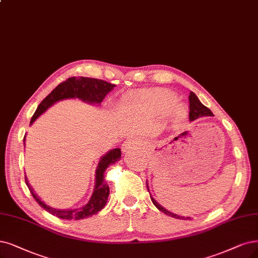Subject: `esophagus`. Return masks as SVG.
<instances>
[{
    "label": "esophagus",
    "mask_w": 258,
    "mask_h": 258,
    "mask_svg": "<svg viewBox=\"0 0 258 258\" xmlns=\"http://www.w3.org/2000/svg\"><path fill=\"white\" fill-rule=\"evenodd\" d=\"M138 146H140L139 140L136 139V138L131 137V138H127L125 141L123 142L121 148H122V151H123V152H127L128 150L134 149V148H136V147H138Z\"/></svg>",
    "instance_id": "34e87169"
}]
</instances>
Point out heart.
I'll use <instances>...</instances> for the list:
<instances>
[{
  "mask_svg": "<svg viewBox=\"0 0 258 258\" xmlns=\"http://www.w3.org/2000/svg\"><path fill=\"white\" fill-rule=\"evenodd\" d=\"M130 100L137 104L138 106L146 108L149 110H153L156 112L165 111L171 123H177L185 118L186 108L183 104L174 103L176 100L175 94L163 90V89H154L138 93L133 95Z\"/></svg>",
  "mask_w": 258,
  "mask_h": 258,
  "instance_id": "heart-1",
  "label": "heart"
}]
</instances>
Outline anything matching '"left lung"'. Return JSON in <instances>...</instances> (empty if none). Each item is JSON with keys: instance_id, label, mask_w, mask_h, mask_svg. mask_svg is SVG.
I'll return each mask as SVG.
<instances>
[{"instance_id": "1", "label": "left lung", "mask_w": 258, "mask_h": 258, "mask_svg": "<svg viewBox=\"0 0 258 258\" xmlns=\"http://www.w3.org/2000/svg\"><path fill=\"white\" fill-rule=\"evenodd\" d=\"M189 109H190V111H189V121H195L199 118H203V117H213L214 116L212 110L207 108L206 106H204V105L201 102H200V100L198 99V97L192 91L190 92V94H189ZM147 188L149 190L148 184H147ZM151 200H152V202H153V204L159 209L160 212H163L164 214H166L170 217H173L175 219H180V220H190V219H191L190 217L178 216L176 214L171 213V212L167 211L166 208L161 206L159 203H157L152 197H151Z\"/></svg>"}]
</instances>
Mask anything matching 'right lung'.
Masks as SVG:
<instances>
[{
	"label": "right lung",
	"mask_w": 258,
	"mask_h": 258,
	"mask_svg": "<svg viewBox=\"0 0 258 258\" xmlns=\"http://www.w3.org/2000/svg\"><path fill=\"white\" fill-rule=\"evenodd\" d=\"M114 86L116 85L110 84L108 82L98 79L84 78V76H79V78L73 76V78H69L68 80L57 86V87L47 95L46 98H44L39 105H38L34 116L31 119V125L41 113H43L56 102L64 99H80L90 104H101L104 98L106 97V94L113 89ZM23 140L25 141V136ZM120 149L110 150L104 156L101 157L97 170H95V184L92 196L87 204L78 209H56L46 205L34 192L33 188L28 184L26 176L25 183L28 189H30L33 198L36 200V202L42 208H44L46 212H49L50 214L56 216L59 219H66V220H81V219L88 218L91 217L92 215L98 214L101 209H103V207L106 205L109 196V187L107 183L105 182L104 172L109 165L116 163L117 160L120 159Z\"/></svg>",
	"instance_id": "1"
}]
</instances>
